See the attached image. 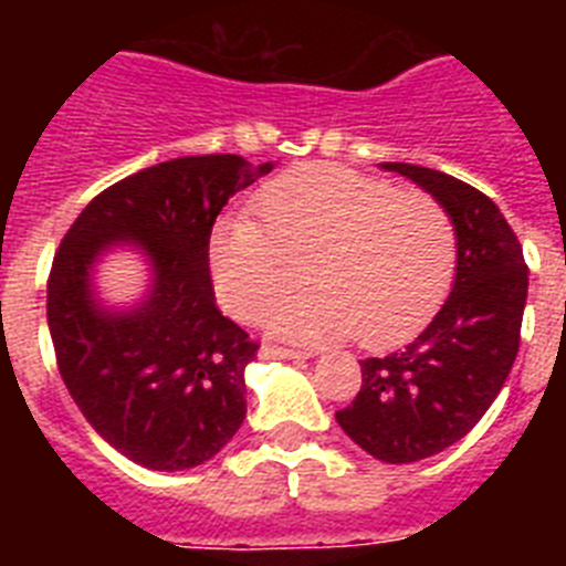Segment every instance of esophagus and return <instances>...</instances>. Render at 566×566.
Wrapping results in <instances>:
<instances>
[{
	"instance_id": "obj_1",
	"label": "esophagus",
	"mask_w": 566,
	"mask_h": 566,
	"mask_svg": "<svg viewBox=\"0 0 566 566\" xmlns=\"http://www.w3.org/2000/svg\"><path fill=\"white\" fill-rule=\"evenodd\" d=\"M263 359H308L312 352H300V348H286V345H263L260 348Z\"/></svg>"
}]
</instances>
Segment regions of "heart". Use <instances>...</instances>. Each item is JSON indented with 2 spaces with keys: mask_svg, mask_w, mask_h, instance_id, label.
I'll return each instance as SVG.
<instances>
[{
  "mask_svg": "<svg viewBox=\"0 0 566 566\" xmlns=\"http://www.w3.org/2000/svg\"><path fill=\"white\" fill-rule=\"evenodd\" d=\"M254 207L263 228L243 214L214 223L209 269L223 306L243 319L314 279V298L266 317L280 337L394 343L422 326L451 286L457 229L433 195L308 164L269 181Z\"/></svg>",
  "mask_w": 566,
  "mask_h": 566,
  "instance_id": "1",
  "label": "heart"
}]
</instances>
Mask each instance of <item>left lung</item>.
I'll return each instance as SVG.
<instances>
[{"label":"left lung","instance_id":"1","mask_svg":"<svg viewBox=\"0 0 566 566\" xmlns=\"http://www.w3.org/2000/svg\"><path fill=\"white\" fill-rule=\"evenodd\" d=\"M433 195L457 229V277L437 317L388 354L359 363L363 385L337 422L365 453L408 464L451 448L484 417L518 354L527 263L488 195L439 169L379 164Z\"/></svg>","mask_w":566,"mask_h":566}]
</instances>
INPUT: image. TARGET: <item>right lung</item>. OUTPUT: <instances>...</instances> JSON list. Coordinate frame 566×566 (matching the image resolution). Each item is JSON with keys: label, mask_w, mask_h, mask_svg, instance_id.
I'll return each mask as SVG.
<instances>
[{"label": "right lung", "mask_w": 566, "mask_h": 566, "mask_svg": "<svg viewBox=\"0 0 566 566\" xmlns=\"http://www.w3.org/2000/svg\"><path fill=\"white\" fill-rule=\"evenodd\" d=\"M240 155H184L96 195L67 229L48 280L59 374L93 431L149 470L209 462L247 419L258 343L223 317L209 234L234 192L272 172ZM135 245L154 272L142 304L107 310L92 272Z\"/></svg>", "instance_id": "obj_1"}]
</instances>
